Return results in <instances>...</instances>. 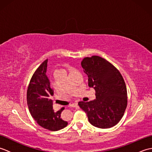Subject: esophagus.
<instances>
[{"instance_id": "1", "label": "esophagus", "mask_w": 152, "mask_h": 152, "mask_svg": "<svg viewBox=\"0 0 152 152\" xmlns=\"http://www.w3.org/2000/svg\"><path fill=\"white\" fill-rule=\"evenodd\" d=\"M77 105H78V104L77 103H72V104H71L69 106L70 107H76V106H77Z\"/></svg>"}]
</instances>
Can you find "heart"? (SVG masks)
<instances>
[{"label":"heart","mask_w":152,"mask_h":152,"mask_svg":"<svg viewBox=\"0 0 152 152\" xmlns=\"http://www.w3.org/2000/svg\"><path fill=\"white\" fill-rule=\"evenodd\" d=\"M61 70H64V69H61Z\"/></svg>","instance_id":"b5f03b06"}]
</instances>
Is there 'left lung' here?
Returning a JSON list of instances; mask_svg holds the SVG:
<instances>
[{
    "mask_svg": "<svg viewBox=\"0 0 152 152\" xmlns=\"http://www.w3.org/2000/svg\"><path fill=\"white\" fill-rule=\"evenodd\" d=\"M48 59L45 60L32 76L27 91V101L29 112L37 124L48 130L56 131L66 127L67 121L61 118L64 107L57 112L53 110V90L50 88L46 76Z\"/></svg>",
    "mask_w": 152,
    "mask_h": 152,
    "instance_id": "1",
    "label": "left lung"
}]
</instances>
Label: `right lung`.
I'll return each instance as SVG.
<instances>
[{
    "label": "right lung",
    "instance_id": "right-lung-1",
    "mask_svg": "<svg viewBox=\"0 0 152 152\" xmlns=\"http://www.w3.org/2000/svg\"><path fill=\"white\" fill-rule=\"evenodd\" d=\"M88 76V86L95 90L96 99L78 105L96 127L108 129L121 120L127 105V88L119 71L108 61L93 56L82 61Z\"/></svg>",
    "mask_w": 152,
    "mask_h": 152
}]
</instances>
